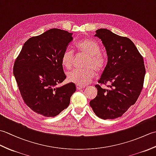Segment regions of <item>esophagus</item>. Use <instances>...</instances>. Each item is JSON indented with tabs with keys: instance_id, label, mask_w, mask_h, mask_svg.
Wrapping results in <instances>:
<instances>
[{
	"instance_id": "1",
	"label": "esophagus",
	"mask_w": 156,
	"mask_h": 156,
	"mask_svg": "<svg viewBox=\"0 0 156 156\" xmlns=\"http://www.w3.org/2000/svg\"><path fill=\"white\" fill-rule=\"evenodd\" d=\"M85 88V86H80V85H76V88L78 90H80V89H83Z\"/></svg>"
}]
</instances>
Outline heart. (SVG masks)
Segmentation results:
<instances>
[{
  "mask_svg": "<svg viewBox=\"0 0 156 156\" xmlns=\"http://www.w3.org/2000/svg\"><path fill=\"white\" fill-rule=\"evenodd\" d=\"M75 48L80 54L87 56L84 66L87 68L74 69L68 73V80L77 85L84 86L94 77L96 71L103 70L107 63L105 56L101 52V47L93 39H84L75 44ZM74 53L70 49H66L63 52L61 63L66 69L72 67Z\"/></svg>",
  "mask_w": 156,
  "mask_h": 156,
  "instance_id": "obj_1",
  "label": "heart"
}]
</instances>
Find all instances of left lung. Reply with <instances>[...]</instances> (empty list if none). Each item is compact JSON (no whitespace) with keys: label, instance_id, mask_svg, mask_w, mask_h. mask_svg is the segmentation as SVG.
<instances>
[{"label":"left lung","instance_id":"left-lung-1","mask_svg":"<svg viewBox=\"0 0 156 156\" xmlns=\"http://www.w3.org/2000/svg\"><path fill=\"white\" fill-rule=\"evenodd\" d=\"M96 32L105 45L108 62L98 81L100 84L95 86L97 96L90 105L97 117L113 119L121 117L140 95L145 74L144 58L130 39L107 29ZM102 84L108 88H102Z\"/></svg>","mask_w":156,"mask_h":156}]
</instances>
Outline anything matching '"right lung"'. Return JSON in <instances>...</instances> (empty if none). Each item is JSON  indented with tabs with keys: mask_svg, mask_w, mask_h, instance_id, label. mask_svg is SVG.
I'll return each instance as SVG.
<instances>
[{
	"mask_svg": "<svg viewBox=\"0 0 156 156\" xmlns=\"http://www.w3.org/2000/svg\"><path fill=\"white\" fill-rule=\"evenodd\" d=\"M72 34L51 29L29 38L15 62L13 74L23 101L32 111L55 117L68 107L74 83L55 87L66 78L61 63Z\"/></svg>",
	"mask_w": 156,
	"mask_h": 156,
	"instance_id": "add662e5",
	"label": "right lung"
}]
</instances>
